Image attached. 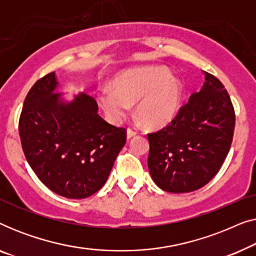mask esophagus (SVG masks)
Instances as JSON below:
<instances>
[{
    "label": "esophagus",
    "mask_w": 256,
    "mask_h": 256,
    "mask_svg": "<svg viewBox=\"0 0 256 256\" xmlns=\"http://www.w3.org/2000/svg\"><path fill=\"white\" fill-rule=\"evenodd\" d=\"M138 135V132H136L135 130H132V129H128L127 130V138L130 140L132 138H134V136Z\"/></svg>",
    "instance_id": "1"
}]
</instances>
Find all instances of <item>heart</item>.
Returning a JSON list of instances; mask_svg holds the SVG:
<instances>
[{
    "instance_id": "b5f03b06",
    "label": "heart",
    "mask_w": 256,
    "mask_h": 256,
    "mask_svg": "<svg viewBox=\"0 0 256 256\" xmlns=\"http://www.w3.org/2000/svg\"><path fill=\"white\" fill-rule=\"evenodd\" d=\"M183 85L164 68H143L115 76L112 90L104 88L96 99L108 121L120 124L136 104V114L148 127L170 124L180 108Z\"/></svg>"
}]
</instances>
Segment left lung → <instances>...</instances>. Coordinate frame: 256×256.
Wrapping results in <instances>:
<instances>
[{
	"label": "left lung",
	"mask_w": 256,
	"mask_h": 256,
	"mask_svg": "<svg viewBox=\"0 0 256 256\" xmlns=\"http://www.w3.org/2000/svg\"><path fill=\"white\" fill-rule=\"evenodd\" d=\"M199 92L169 126L148 134V168L162 190L185 194L198 190L218 174L232 144L236 114L225 87L204 72Z\"/></svg>",
	"instance_id": "left-lung-1"
}]
</instances>
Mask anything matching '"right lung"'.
Returning <instances> with one entry per match:
<instances>
[{
    "label": "right lung",
    "instance_id": "1",
    "mask_svg": "<svg viewBox=\"0 0 256 256\" xmlns=\"http://www.w3.org/2000/svg\"><path fill=\"white\" fill-rule=\"evenodd\" d=\"M58 85L51 72L28 93L18 124L22 148L45 186L65 198H87L106 183L126 129L107 124L85 93L64 100L56 93Z\"/></svg>",
    "mask_w": 256,
    "mask_h": 256
}]
</instances>
